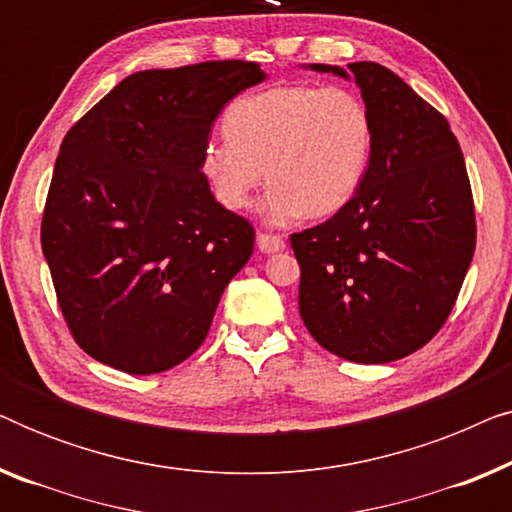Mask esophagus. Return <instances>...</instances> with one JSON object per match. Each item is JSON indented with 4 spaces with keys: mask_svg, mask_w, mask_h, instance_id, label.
I'll return each mask as SVG.
<instances>
[{
    "mask_svg": "<svg viewBox=\"0 0 512 512\" xmlns=\"http://www.w3.org/2000/svg\"><path fill=\"white\" fill-rule=\"evenodd\" d=\"M256 244L263 254H275V251L284 249V240L279 235H270V233H258L256 235Z\"/></svg>",
    "mask_w": 512,
    "mask_h": 512,
    "instance_id": "1",
    "label": "esophagus"
}]
</instances>
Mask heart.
<instances>
[{
  "instance_id": "1",
  "label": "heart",
  "mask_w": 512,
  "mask_h": 512,
  "mask_svg": "<svg viewBox=\"0 0 512 512\" xmlns=\"http://www.w3.org/2000/svg\"><path fill=\"white\" fill-rule=\"evenodd\" d=\"M226 139H207L200 170L214 198L247 209L265 177L261 214L284 226L300 214L324 219L359 191L373 158V116L347 88L279 83L226 109Z\"/></svg>"
}]
</instances>
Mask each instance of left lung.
Returning <instances> with one entry per match:
<instances>
[{"mask_svg":"<svg viewBox=\"0 0 512 512\" xmlns=\"http://www.w3.org/2000/svg\"><path fill=\"white\" fill-rule=\"evenodd\" d=\"M349 79L342 67L310 65ZM373 116V158L352 200L291 235L298 307L321 347L387 363L424 347L450 317L475 251V209L450 123L401 76L352 62Z\"/></svg>","mask_w":512,"mask_h":512,"instance_id":"obj_1","label":"left lung"}]
</instances>
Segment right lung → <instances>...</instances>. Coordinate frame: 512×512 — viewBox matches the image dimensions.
Returning a JSON list of instances; mask_svg holds the SVG:
<instances>
[{
    "instance_id": "1",
    "label": "right lung",
    "mask_w": 512,
    "mask_h": 512,
    "mask_svg": "<svg viewBox=\"0 0 512 512\" xmlns=\"http://www.w3.org/2000/svg\"><path fill=\"white\" fill-rule=\"evenodd\" d=\"M263 79L247 60L146 69L62 139L41 249L69 333L93 359L151 375L205 342L256 235L214 200L200 149L221 109Z\"/></svg>"
}]
</instances>
